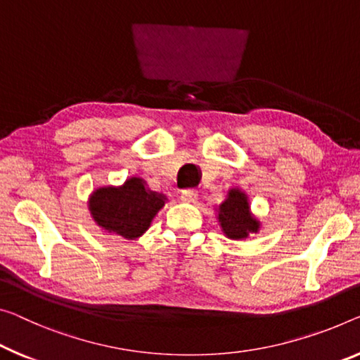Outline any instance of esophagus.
Masks as SVG:
<instances>
[{"mask_svg":"<svg viewBox=\"0 0 360 360\" xmlns=\"http://www.w3.org/2000/svg\"><path fill=\"white\" fill-rule=\"evenodd\" d=\"M181 199H184L185 202H195L198 199V191L195 190H184L181 191Z\"/></svg>","mask_w":360,"mask_h":360,"instance_id":"1","label":"esophagus"}]
</instances>
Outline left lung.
<instances>
[{"label":"left lung","mask_w":360,"mask_h":360,"mask_svg":"<svg viewBox=\"0 0 360 360\" xmlns=\"http://www.w3.org/2000/svg\"><path fill=\"white\" fill-rule=\"evenodd\" d=\"M219 222L224 233L231 240H243L259 230V220L250 212V202L243 191L230 190L219 207Z\"/></svg>","instance_id":"left-lung-1"}]
</instances>
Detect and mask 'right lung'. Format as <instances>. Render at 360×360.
<instances>
[{
    "mask_svg": "<svg viewBox=\"0 0 360 360\" xmlns=\"http://www.w3.org/2000/svg\"><path fill=\"white\" fill-rule=\"evenodd\" d=\"M164 202V195L149 191L145 180L134 176L119 188H98L90 196L88 206L101 229L127 240H135L149 229Z\"/></svg>",
    "mask_w": 360,
    "mask_h": 360,
    "instance_id": "add662e5",
    "label": "right lung"
}]
</instances>
